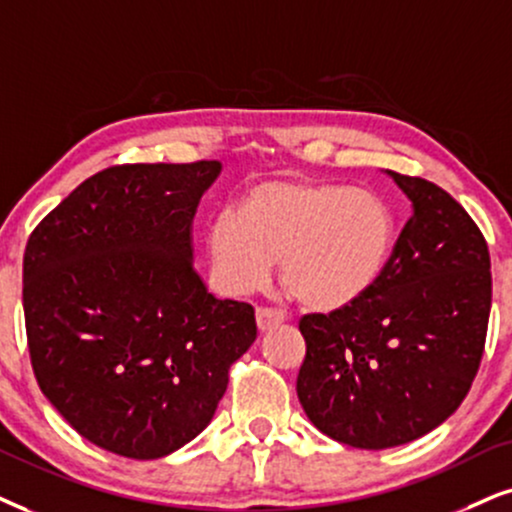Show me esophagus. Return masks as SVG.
<instances>
[{"mask_svg":"<svg viewBox=\"0 0 512 512\" xmlns=\"http://www.w3.org/2000/svg\"><path fill=\"white\" fill-rule=\"evenodd\" d=\"M283 321H286V316H283V312H278V309L257 307V328H260L262 333H267V331H271V328L281 326Z\"/></svg>","mask_w":512,"mask_h":512,"instance_id":"34e87169","label":"esophagus"}]
</instances>
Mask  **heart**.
<instances>
[{"instance_id":"b5f03b06","label":"heart","mask_w":512,"mask_h":512,"mask_svg":"<svg viewBox=\"0 0 512 512\" xmlns=\"http://www.w3.org/2000/svg\"><path fill=\"white\" fill-rule=\"evenodd\" d=\"M394 219L383 198L328 181H274L208 226L212 278L226 295L257 293L281 257V276L304 307L335 312L383 274Z\"/></svg>"}]
</instances>
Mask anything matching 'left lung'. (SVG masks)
Masks as SVG:
<instances>
[{"label": "left lung", "mask_w": 512, "mask_h": 512, "mask_svg": "<svg viewBox=\"0 0 512 512\" xmlns=\"http://www.w3.org/2000/svg\"><path fill=\"white\" fill-rule=\"evenodd\" d=\"M413 215L375 286L304 314L297 397L323 435L390 449L428 435L470 392L487 342L491 260L480 226L428 179L390 172Z\"/></svg>", "instance_id": "1"}]
</instances>
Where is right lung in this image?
Wrapping results in <instances>:
<instances>
[{"mask_svg": "<svg viewBox=\"0 0 512 512\" xmlns=\"http://www.w3.org/2000/svg\"><path fill=\"white\" fill-rule=\"evenodd\" d=\"M217 160L113 165L35 226L23 312L37 385L84 439L153 461L200 435L257 338L248 302L193 269V217Z\"/></svg>", "mask_w": 512, "mask_h": 512, "instance_id": "1", "label": "right lung"}]
</instances>
